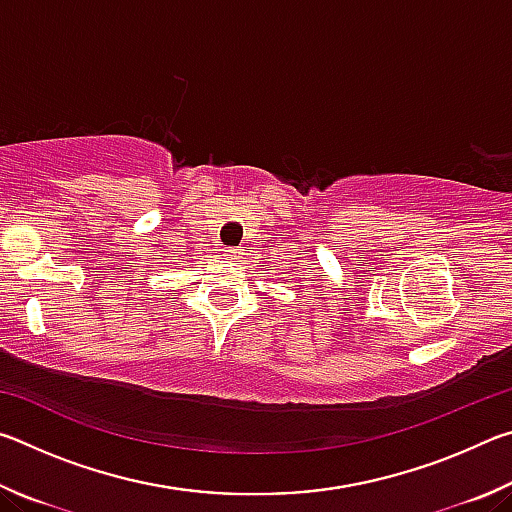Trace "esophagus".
I'll return each instance as SVG.
<instances>
[{"label":"esophagus","mask_w":512,"mask_h":512,"mask_svg":"<svg viewBox=\"0 0 512 512\" xmlns=\"http://www.w3.org/2000/svg\"><path fill=\"white\" fill-rule=\"evenodd\" d=\"M223 257L225 259H239L241 257V250L239 248H225L223 250Z\"/></svg>","instance_id":"obj_1"}]
</instances>
